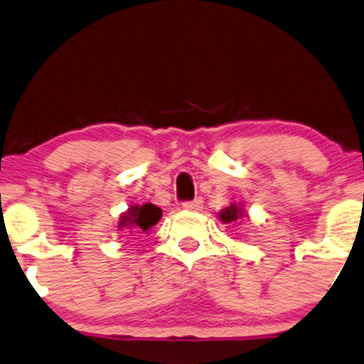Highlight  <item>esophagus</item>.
I'll list each match as a JSON object with an SVG mask.
<instances>
[{"label": "esophagus", "mask_w": 364, "mask_h": 364, "mask_svg": "<svg viewBox=\"0 0 364 364\" xmlns=\"http://www.w3.org/2000/svg\"><path fill=\"white\" fill-rule=\"evenodd\" d=\"M182 208L187 209V210H200V209H203V199L199 197V199L187 200V203L182 204Z\"/></svg>", "instance_id": "1"}]
</instances>
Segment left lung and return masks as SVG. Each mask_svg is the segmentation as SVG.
<instances>
[{
	"label": "left lung",
	"mask_w": 364,
	"mask_h": 364,
	"mask_svg": "<svg viewBox=\"0 0 364 364\" xmlns=\"http://www.w3.org/2000/svg\"><path fill=\"white\" fill-rule=\"evenodd\" d=\"M243 216H245L243 209H241V205H236V204H231L230 208L223 209L221 213H219V218H221L223 223L237 221V218H243Z\"/></svg>",
	"instance_id": "obj_1"
}]
</instances>
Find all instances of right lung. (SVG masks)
Returning a JSON list of instances; mask_svg holds the SVG:
<instances>
[{
    "mask_svg": "<svg viewBox=\"0 0 364 364\" xmlns=\"http://www.w3.org/2000/svg\"><path fill=\"white\" fill-rule=\"evenodd\" d=\"M161 218V209L156 205L146 203L143 205H132L127 213L119 219V230L121 228H134V230L148 232L150 228H154Z\"/></svg>",
    "mask_w": 364,
    "mask_h": 364,
    "instance_id": "obj_1",
    "label": "right lung"
}]
</instances>
